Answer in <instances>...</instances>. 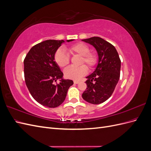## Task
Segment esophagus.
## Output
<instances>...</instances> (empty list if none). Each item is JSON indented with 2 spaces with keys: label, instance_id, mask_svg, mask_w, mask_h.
Listing matches in <instances>:
<instances>
[{
  "label": "esophagus",
  "instance_id": "1",
  "mask_svg": "<svg viewBox=\"0 0 151 151\" xmlns=\"http://www.w3.org/2000/svg\"><path fill=\"white\" fill-rule=\"evenodd\" d=\"M79 83H80V82H79V81H74V84H79Z\"/></svg>",
  "mask_w": 151,
  "mask_h": 151
}]
</instances>
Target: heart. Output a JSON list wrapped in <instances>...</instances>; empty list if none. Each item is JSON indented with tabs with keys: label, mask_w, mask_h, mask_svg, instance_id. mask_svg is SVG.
Listing matches in <instances>:
<instances>
[{
	"label": "heart",
	"mask_w": 151,
	"mask_h": 151,
	"mask_svg": "<svg viewBox=\"0 0 151 151\" xmlns=\"http://www.w3.org/2000/svg\"><path fill=\"white\" fill-rule=\"evenodd\" d=\"M68 50L72 55H77L81 57L80 65H83L85 63L89 68H92L96 64L98 61L96 55L94 53H90V49L86 45L81 43H77L72 45ZM55 60L59 67H63L69 63L70 59L64 50L58 49L55 54ZM63 73L67 79L79 80L88 73V68L85 65L78 67L70 66L65 68Z\"/></svg>",
	"instance_id": "obj_1"
}]
</instances>
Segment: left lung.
I'll return each mask as SVG.
<instances>
[{
    "instance_id": "8db88e82",
    "label": "left lung",
    "mask_w": 151,
    "mask_h": 151,
    "mask_svg": "<svg viewBox=\"0 0 151 151\" xmlns=\"http://www.w3.org/2000/svg\"><path fill=\"white\" fill-rule=\"evenodd\" d=\"M94 47L98 64L94 71L87 76V88L83 98L89 103L98 104L111 96L120 79L121 60L115 47L106 40L94 36L82 40Z\"/></svg>"
}]
</instances>
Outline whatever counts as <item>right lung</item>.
Returning <instances> with one entry per match:
<instances>
[{
    "instance_id": "right-lung-1",
    "label": "right lung",
    "mask_w": 151,
    "mask_h": 151,
    "mask_svg": "<svg viewBox=\"0 0 151 151\" xmlns=\"http://www.w3.org/2000/svg\"><path fill=\"white\" fill-rule=\"evenodd\" d=\"M74 40H66L67 42ZM63 40H47L32 47L24 60L26 84L36 101L48 108H56L64 101L72 80L63 79L60 68L55 60V54ZM59 79L60 83L54 82Z\"/></svg>"
}]
</instances>
